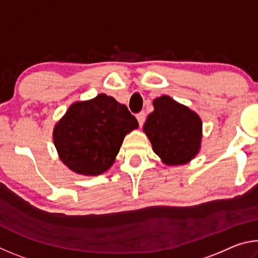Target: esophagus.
<instances>
[{
	"mask_svg": "<svg viewBox=\"0 0 258 258\" xmlns=\"http://www.w3.org/2000/svg\"><path fill=\"white\" fill-rule=\"evenodd\" d=\"M137 119H138V121H139L140 126L143 125V123H145V120H146V113L143 112V111L139 112L138 115H137Z\"/></svg>",
	"mask_w": 258,
	"mask_h": 258,
	"instance_id": "1",
	"label": "esophagus"
}]
</instances>
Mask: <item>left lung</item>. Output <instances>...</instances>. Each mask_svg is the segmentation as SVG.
I'll list each match as a JSON object with an SVG mask.
<instances>
[{
  "label": "left lung",
  "instance_id": "8db88e82",
  "mask_svg": "<svg viewBox=\"0 0 258 258\" xmlns=\"http://www.w3.org/2000/svg\"><path fill=\"white\" fill-rule=\"evenodd\" d=\"M154 108L143 125L155 154L166 165L189 163L200 150L203 123L198 113L168 95L154 100Z\"/></svg>",
  "mask_w": 258,
  "mask_h": 258
}]
</instances>
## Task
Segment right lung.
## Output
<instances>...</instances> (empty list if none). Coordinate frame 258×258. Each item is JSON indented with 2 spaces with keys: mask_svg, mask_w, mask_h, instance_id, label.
I'll return each instance as SVG.
<instances>
[{
  "mask_svg": "<svg viewBox=\"0 0 258 258\" xmlns=\"http://www.w3.org/2000/svg\"><path fill=\"white\" fill-rule=\"evenodd\" d=\"M138 127L125 104L99 94L68 108L54 126L53 142L69 169L94 176L111 167L125 135Z\"/></svg>",
  "mask_w": 258,
  "mask_h": 258,
  "instance_id": "right-lung-1",
  "label": "right lung"
}]
</instances>
